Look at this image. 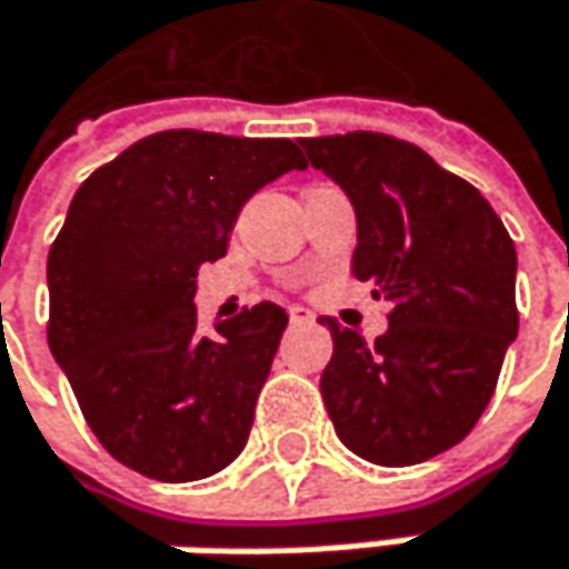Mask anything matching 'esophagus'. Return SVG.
I'll return each mask as SVG.
<instances>
[{
	"mask_svg": "<svg viewBox=\"0 0 569 569\" xmlns=\"http://www.w3.org/2000/svg\"><path fill=\"white\" fill-rule=\"evenodd\" d=\"M315 315L308 311V308H291V323H298V327H305V323H315Z\"/></svg>",
	"mask_w": 569,
	"mask_h": 569,
	"instance_id": "34e87169",
	"label": "esophagus"
}]
</instances>
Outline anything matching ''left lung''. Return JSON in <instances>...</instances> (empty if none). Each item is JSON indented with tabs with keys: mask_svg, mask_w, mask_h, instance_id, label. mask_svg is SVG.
<instances>
[{
	"mask_svg": "<svg viewBox=\"0 0 569 569\" xmlns=\"http://www.w3.org/2000/svg\"><path fill=\"white\" fill-rule=\"evenodd\" d=\"M301 150L353 202V274L392 301L373 343L323 320V406L360 459L426 462L475 429L518 337L515 242L488 199L416 143L353 130L305 137Z\"/></svg>",
	"mask_w": 569,
	"mask_h": 569,
	"instance_id": "left-lung-1",
	"label": "left lung"
}]
</instances>
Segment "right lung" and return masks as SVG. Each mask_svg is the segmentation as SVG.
Listing matches in <instances>:
<instances>
[{"label": "right lung", "mask_w": 569, "mask_h": 569, "mask_svg": "<svg viewBox=\"0 0 569 569\" xmlns=\"http://www.w3.org/2000/svg\"><path fill=\"white\" fill-rule=\"evenodd\" d=\"M301 167L291 140L163 130L74 192L48 251V347L120 465L196 481L246 449L288 315L261 301L202 333L196 271L261 186Z\"/></svg>", "instance_id": "obj_1"}]
</instances>
